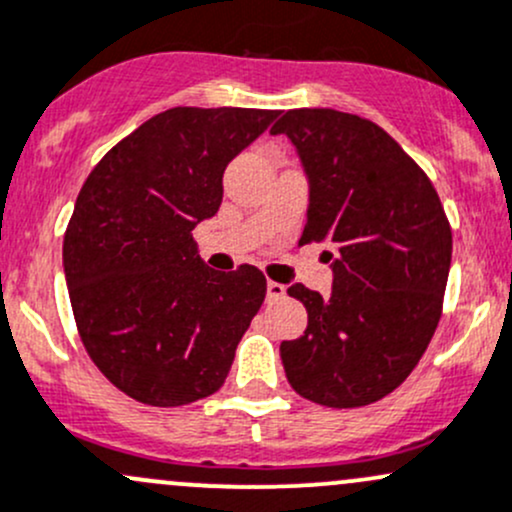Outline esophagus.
Here are the masks:
<instances>
[{"mask_svg":"<svg viewBox=\"0 0 512 512\" xmlns=\"http://www.w3.org/2000/svg\"><path fill=\"white\" fill-rule=\"evenodd\" d=\"M284 292H287V287H284V284L272 282V279H270V282H267V299H270V301L282 299Z\"/></svg>","mask_w":512,"mask_h":512,"instance_id":"1","label":"esophagus"}]
</instances>
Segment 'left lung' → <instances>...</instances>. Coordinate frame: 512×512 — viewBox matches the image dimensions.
Wrapping results in <instances>:
<instances>
[{"label":"left lung","instance_id":"left-lung-1","mask_svg":"<svg viewBox=\"0 0 512 512\" xmlns=\"http://www.w3.org/2000/svg\"><path fill=\"white\" fill-rule=\"evenodd\" d=\"M309 179L299 242H328L333 289L292 284L309 324L282 341L284 373L306 400L336 410L383 400L419 363L441 319L451 228L437 191L405 149L348 112L301 107L279 117Z\"/></svg>","mask_w":512,"mask_h":512}]
</instances>
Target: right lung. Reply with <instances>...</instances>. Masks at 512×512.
I'll list each match as a JSON object with an SVG mask.
<instances>
[{
  "label": "right lung",
  "mask_w": 512,
  "mask_h": 512,
  "mask_svg": "<svg viewBox=\"0 0 512 512\" xmlns=\"http://www.w3.org/2000/svg\"><path fill=\"white\" fill-rule=\"evenodd\" d=\"M279 110L171 107L90 171L63 238L80 341L132 400L179 407L213 395L267 294L257 267L211 270L193 228L223 201V171Z\"/></svg>",
  "instance_id": "1"
}]
</instances>
